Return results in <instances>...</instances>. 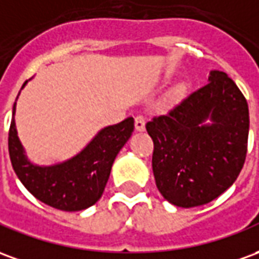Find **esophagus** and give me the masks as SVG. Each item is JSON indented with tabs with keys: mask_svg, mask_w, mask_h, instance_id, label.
<instances>
[{
	"mask_svg": "<svg viewBox=\"0 0 259 259\" xmlns=\"http://www.w3.org/2000/svg\"><path fill=\"white\" fill-rule=\"evenodd\" d=\"M135 126L139 132H143L146 129V118L143 115H137L135 118Z\"/></svg>",
	"mask_w": 259,
	"mask_h": 259,
	"instance_id": "obj_1",
	"label": "esophagus"
}]
</instances>
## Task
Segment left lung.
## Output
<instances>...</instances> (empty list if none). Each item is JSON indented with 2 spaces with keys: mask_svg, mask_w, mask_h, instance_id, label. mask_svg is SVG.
<instances>
[{
  "mask_svg": "<svg viewBox=\"0 0 259 259\" xmlns=\"http://www.w3.org/2000/svg\"><path fill=\"white\" fill-rule=\"evenodd\" d=\"M154 141L152 172L163 198L182 208L204 205L233 185L243 168L248 104L225 72L146 124Z\"/></svg>",
  "mask_w": 259,
  "mask_h": 259,
  "instance_id": "left-lung-1",
  "label": "left lung"
}]
</instances>
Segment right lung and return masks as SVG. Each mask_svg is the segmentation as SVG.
Returning a JSON list of instances; mask_svg holds the SVG:
<instances>
[{
  "label": "right lung",
  "mask_w": 259,
  "mask_h": 259,
  "mask_svg": "<svg viewBox=\"0 0 259 259\" xmlns=\"http://www.w3.org/2000/svg\"><path fill=\"white\" fill-rule=\"evenodd\" d=\"M15 105L16 102L12 109L14 116ZM133 130L135 119H124L100 130L73 158L51 166H40L26 157L12 118L8 137L9 157L16 176L37 200L61 211H81L101 198L113 161Z\"/></svg>",
  "instance_id": "add662e5"
}]
</instances>
